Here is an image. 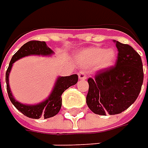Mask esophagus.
Here are the masks:
<instances>
[{
    "label": "esophagus",
    "mask_w": 148,
    "mask_h": 148,
    "mask_svg": "<svg viewBox=\"0 0 148 148\" xmlns=\"http://www.w3.org/2000/svg\"><path fill=\"white\" fill-rule=\"evenodd\" d=\"M78 78L80 80H85L87 78V76L85 75V73L84 71H79L78 72Z\"/></svg>",
    "instance_id": "obj_1"
}]
</instances>
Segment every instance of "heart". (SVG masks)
Returning a JSON list of instances; mask_svg holds the SVG:
<instances>
[{"label":"heart","instance_id":"heart-1","mask_svg":"<svg viewBox=\"0 0 148 148\" xmlns=\"http://www.w3.org/2000/svg\"><path fill=\"white\" fill-rule=\"evenodd\" d=\"M117 57L116 50L112 48L103 49L100 47H90L83 49L78 58L84 65H93L100 70H105L111 67Z\"/></svg>","mask_w":148,"mask_h":148}]
</instances>
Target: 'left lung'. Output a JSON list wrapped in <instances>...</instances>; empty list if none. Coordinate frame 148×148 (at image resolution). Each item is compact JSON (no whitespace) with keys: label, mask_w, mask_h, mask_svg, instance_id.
Here are the masks:
<instances>
[{"label":"left lung","mask_w":148,"mask_h":148,"mask_svg":"<svg viewBox=\"0 0 148 148\" xmlns=\"http://www.w3.org/2000/svg\"><path fill=\"white\" fill-rule=\"evenodd\" d=\"M113 42L119 51L116 65L88 79L86 104L91 112L103 116L121 113L131 106L140 94L144 78L140 55L130 45Z\"/></svg>","instance_id":"left-lung-1"}]
</instances>
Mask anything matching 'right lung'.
<instances>
[{"mask_svg": "<svg viewBox=\"0 0 148 148\" xmlns=\"http://www.w3.org/2000/svg\"><path fill=\"white\" fill-rule=\"evenodd\" d=\"M43 56V57H50L54 55V51L47 46L45 42L41 41H30L23 44L20 49L18 50L11 59L8 68L6 71V84H7V91L8 94V98L11 103L14 106V107L20 111L25 116L31 119H40L41 117L44 119L51 118L57 115L62 106V94L63 92L67 90L71 85H74L77 83L78 77L77 74H73L67 77H58L55 82L54 87L46 99L43 101L35 104V105H28L23 104L17 101L10 90L8 77L9 73L11 71L13 64L24 57L28 56ZM1 85V79H0Z\"/></svg>", "mask_w": 148, "mask_h": 148, "instance_id": "right-lung-1", "label": "right lung"}]
</instances>
